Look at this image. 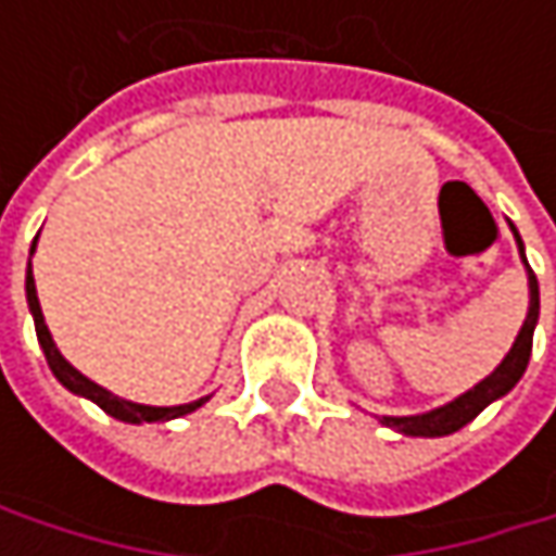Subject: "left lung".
Returning a JSON list of instances; mask_svg holds the SVG:
<instances>
[{
    "instance_id": "1",
    "label": "left lung",
    "mask_w": 556,
    "mask_h": 556,
    "mask_svg": "<svg viewBox=\"0 0 556 556\" xmlns=\"http://www.w3.org/2000/svg\"><path fill=\"white\" fill-rule=\"evenodd\" d=\"M508 228L515 235L518 257H521V264L528 270V315H525V325H521L511 351L502 357V364L486 380H480L477 387L467 389L454 402L438 405V408L421 412V415H383L380 425H387V428L399 431V434H408V438H444V434H454L464 425H470L490 402H496L505 392H511L515 383L525 377V367H528V357H531V341H534V325H538V312H541V295H538V277L531 274V267L525 261V244H521V238H518L511 222H508Z\"/></svg>"
}]
</instances>
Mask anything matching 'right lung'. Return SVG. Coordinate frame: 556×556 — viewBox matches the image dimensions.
I'll use <instances>...</instances> for the list:
<instances>
[{
  "mask_svg": "<svg viewBox=\"0 0 556 556\" xmlns=\"http://www.w3.org/2000/svg\"><path fill=\"white\" fill-rule=\"evenodd\" d=\"M38 244V238H35ZM35 244H31V254H35ZM25 295H28V308H31V318H35V331H38V344L48 357V367L60 380V387H66L70 392L96 402L102 412H109L112 418L118 421H128V425H144V421H169V418H182L189 412H195L199 405L208 402V395L195 399V402H186V405H141V402H131V399H122L109 389H102L99 383H92L89 377H83L60 351H56L54 338L45 325V312H41V302H38V289H35V274H31V264H28V274H25Z\"/></svg>",
  "mask_w": 556,
  "mask_h": 556,
  "instance_id": "obj_1",
  "label": "right lung"
}]
</instances>
